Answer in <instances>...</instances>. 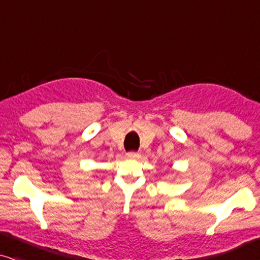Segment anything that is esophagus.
I'll return each mask as SVG.
<instances>
[{"instance_id": "esophagus-1", "label": "esophagus", "mask_w": 260, "mask_h": 260, "mask_svg": "<svg viewBox=\"0 0 260 260\" xmlns=\"http://www.w3.org/2000/svg\"><path fill=\"white\" fill-rule=\"evenodd\" d=\"M140 154H138V152H136V151H130V152H127L126 154V157L127 158H130V159H135V158H138L140 157Z\"/></svg>"}]
</instances>
